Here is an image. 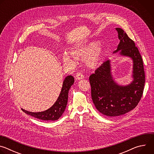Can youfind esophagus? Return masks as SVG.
Segmentation results:
<instances>
[{
    "label": "esophagus",
    "mask_w": 154,
    "mask_h": 154,
    "mask_svg": "<svg viewBox=\"0 0 154 154\" xmlns=\"http://www.w3.org/2000/svg\"><path fill=\"white\" fill-rule=\"evenodd\" d=\"M84 78V75H83L82 73L81 72H77L76 74V75H75V79L77 80H80V79H82Z\"/></svg>",
    "instance_id": "obj_1"
}]
</instances>
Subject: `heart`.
<instances>
[{"label": "heart", "mask_w": 154, "mask_h": 154, "mask_svg": "<svg viewBox=\"0 0 154 154\" xmlns=\"http://www.w3.org/2000/svg\"><path fill=\"white\" fill-rule=\"evenodd\" d=\"M71 56L64 54L63 56V61L64 64L73 66L75 60H83L86 58V63L90 68H95L99 65L103 55L101 46L98 42H91L84 45L79 46L70 52Z\"/></svg>", "instance_id": "heart-1"}]
</instances>
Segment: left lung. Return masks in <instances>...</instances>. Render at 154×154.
I'll list each match as a JSON object with an SVG mask.
<instances>
[{
    "mask_svg": "<svg viewBox=\"0 0 154 154\" xmlns=\"http://www.w3.org/2000/svg\"><path fill=\"white\" fill-rule=\"evenodd\" d=\"M116 30L120 42L114 53L121 51V55L133 60L134 81L125 86L117 85L112 79L109 60L96 69L89 78L91 97L96 108L109 117L121 116L134 109L141 99L145 83L143 61L138 48L122 29Z\"/></svg>",
    "mask_w": 154,
    "mask_h": 154,
    "instance_id": "8db88e82",
    "label": "left lung"
}]
</instances>
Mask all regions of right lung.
I'll list each match as a JSON object with an SVG mask.
<instances>
[{"instance_id": "obj_1", "label": "right lung", "mask_w": 154, "mask_h": 154, "mask_svg": "<svg viewBox=\"0 0 154 154\" xmlns=\"http://www.w3.org/2000/svg\"><path fill=\"white\" fill-rule=\"evenodd\" d=\"M74 79L72 75L67 76L65 78L58 98L55 103L47 110L37 113L28 112L24 109H22V110L26 114L39 119L44 121L57 120L65 110L68 103L69 90L71 86L74 84Z\"/></svg>"}]
</instances>
